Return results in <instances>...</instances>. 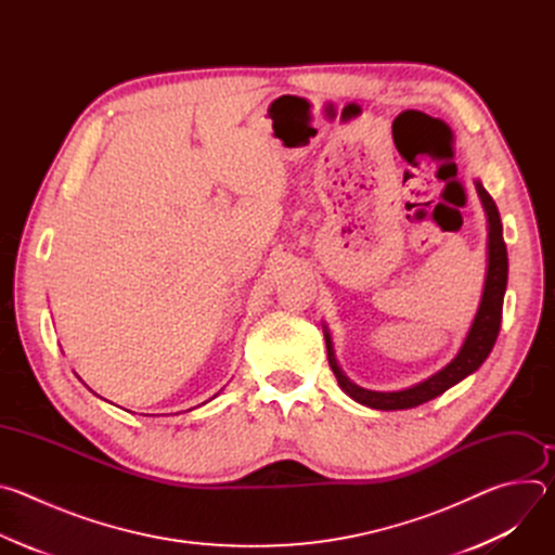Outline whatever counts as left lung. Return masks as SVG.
Wrapping results in <instances>:
<instances>
[{
    "label": "left lung",
    "instance_id": "1",
    "mask_svg": "<svg viewBox=\"0 0 555 555\" xmlns=\"http://www.w3.org/2000/svg\"><path fill=\"white\" fill-rule=\"evenodd\" d=\"M477 191H479V197L483 202V208H486L488 221H490L488 279H486L483 298H481V305H479V311H477V319H474L472 330H469L459 356L446 369H441L439 373H435L433 377H428L426 382H422L413 388L379 392V390L360 388L353 382H349V377L336 364L334 349H332V338H330V334H325L330 366H332L340 388L356 402H360L364 406H371V409H377V411L415 409L424 402L435 400L437 395L446 392L450 386H454L456 382H461L463 377H467L469 373L477 371L486 362V358L490 356V351L496 343L499 330H501V319H503V298H505V287H507V246L503 242V223H501V215H499V208H496L494 199L481 186V182H477Z\"/></svg>",
    "mask_w": 555,
    "mask_h": 555
}]
</instances>
